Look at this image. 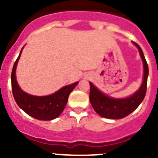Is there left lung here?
I'll return each mask as SVG.
<instances>
[{
  "mask_svg": "<svg viewBox=\"0 0 158 158\" xmlns=\"http://www.w3.org/2000/svg\"><path fill=\"white\" fill-rule=\"evenodd\" d=\"M138 48L143 63V79L142 83L134 94L126 98H113L100 91L92 82L90 85L89 100L93 109L100 116L107 118L118 119L127 116L139 107L146 96L149 68L142 49L136 43L132 42Z\"/></svg>",
  "mask_w": 158,
  "mask_h": 158,
  "instance_id": "1",
  "label": "left lung"
}]
</instances>
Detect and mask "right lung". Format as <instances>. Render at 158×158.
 <instances>
[{
	"label": "right lung",
	"mask_w": 158,
	"mask_h": 158,
	"mask_svg": "<svg viewBox=\"0 0 158 158\" xmlns=\"http://www.w3.org/2000/svg\"><path fill=\"white\" fill-rule=\"evenodd\" d=\"M23 47L24 46L14 63L11 75L14 99L17 105L30 116L40 120H52L59 116L63 111L69 94L77 85L78 81L64 86L58 91L48 96H33L23 92L18 85L16 77V66Z\"/></svg>",
	"instance_id": "right-lung-1"
}]
</instances>
